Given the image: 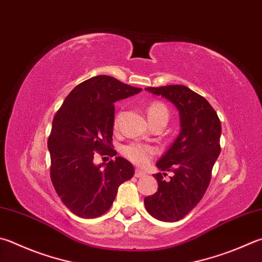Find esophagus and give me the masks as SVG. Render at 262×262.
<instances>
[{
  "label": "esophagus",
  "mask_w": 262,
  "mask_h": 262,
  "mask_svg": "<svg viewBox=\"0 0 262 262\" xmlns=\"http://www.w3.org/2000/svg\"><path fill=\"white\" fill-rule=\"evenodd\" d=\"M142 177H145V173L141 169H136L135 170V178H142Z\"/></svg>",
  "instance_id": "obj_1"
}]
</instances>
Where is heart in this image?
<instances>
[{
	"label": "heart",
	"instance_id": "heart-1",
	"mask_svg": "<svg viewBox=\"0 0 262 262\" xmlns=\"http://www.w3.org/2000/svg\"><path fill=\"white\" fill-rule=\"evenodd\" d=\"M147 113V119L151 125H155V123L159 121L167 122L169 118V112L167 106L165 104L160 102H154L151 103L149 107L146 110ZM119 121V115L115 119V125H118ZM155 147L147 144L140 143V142H132V143H128L121 147V154L126 157L127 159H129L132 163L136 165H145L147 161L150 160L152 156L155 155Z\"/></svg>",
	"mask_w": 262,
	"mask_h": 262
}]
</instances>
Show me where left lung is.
I'll use <instances>...</instances> for the list:
<instances>
[{"mask_svg": "<svg viewBox=\"0 0 262 262\" xmlns=\"http://www.w3.org/2000/svg\"><path fill=\"white\" fill-rule=\"evenodd\" d=\"M149 92L167 99L180 116V134L157 161V167L172 172L165 181L154 174L158 191L144 198L146 211L157 220L179 221L201 202L210 184L213 166L220 155L221 122L205 98L185 85L147 87Z\"/></svg>", "mask_w": 262, "mask_h": 262, "instance_id": "8db88e82", "label": "left lung"}]
</instances>
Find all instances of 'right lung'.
<instances>
[{
  "mask_svg": "<svg viewBox=\"0 0 262 262\" xmlns=\"http://www.w3.org/2000/svg\"><path fill=\"white\" fill-rule=\"evenodd\" d=\"M141 90L97 75L78 84L52 120L48 140L51 181L64 205L80 217L105 213L119 185L134 175L133 165L122 157L96 165L94 155H117L112 149L115 103Z\"/></svg>",
  "mask_w": 262,
  "mask_h": 262,
  "instance_id": "add662e5",
  "label": "right lung"
}]
</instances>
